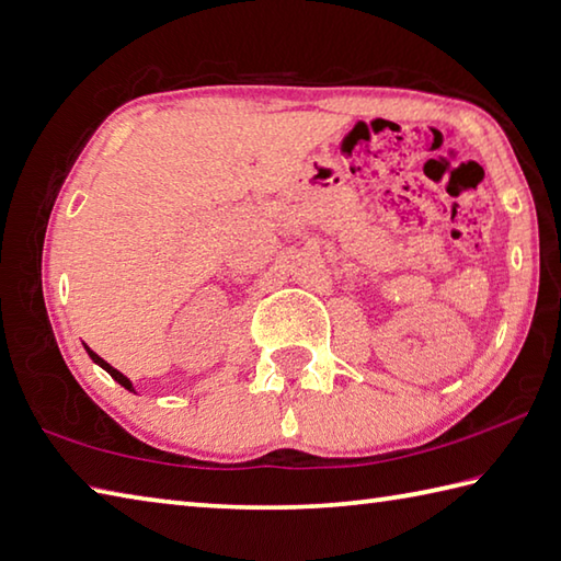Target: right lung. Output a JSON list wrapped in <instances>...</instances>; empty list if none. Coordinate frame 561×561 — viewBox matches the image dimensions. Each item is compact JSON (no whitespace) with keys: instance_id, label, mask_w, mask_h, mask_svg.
I'll list each match as a JSON object with an SVG mask.
<instances>
[{"instance_id":"add662e5","label":"right lung","mask_w":561,"mask_h":561,"mask_svg":"<svg viewBox=\"0 0 561 561\" xmlns=\"http://www.w3.org/2000/svg\"><path fill=\"white\" fill-rule=\"evenodd\" d=\"M84 352H88L90 354V358H92V362L94 364H98V366H102L104 368V371H107L114 380H116V383H119V386H124L126 390H131V393H136V390H134V383H131V380L129 378H126L122 371H116V368L112 366V364H107V362H104V358L102 356H98V354H94L92 352V348L90 346H84Z\"/></svg>"}]
</instances>
